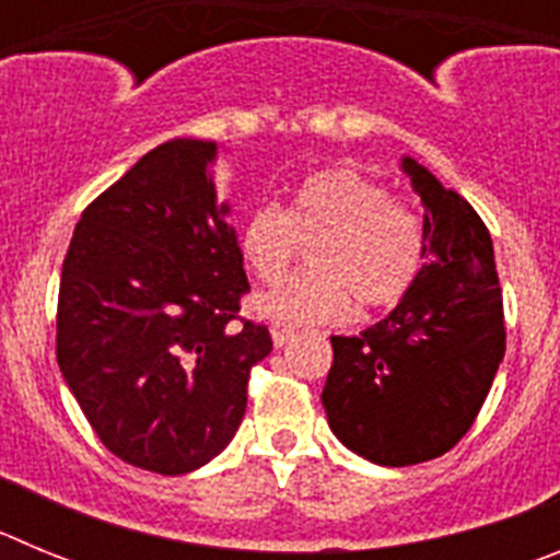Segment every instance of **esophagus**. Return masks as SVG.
Here are the masks:
<instances>
[{
  "label": "esophagus",
  "mask_w": 560,
  "mask_h": 560,
  "mask_svg": "<svg viewBox=\"0 0 560 560\" xmlns=\"http://www.w3.org/2000/svg\"><path fill=\"white\" fill-rule=\"evenodd\" d=\"M291 336H294V328H289V325H271V341H275V348H283V345H289Z\"/></svg>",
  "instance_id": "esophagus-1"
}]
</instances>
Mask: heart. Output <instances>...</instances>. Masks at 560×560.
<instances>
[{
    "mask_svg": "<svg viewBox=\"0 0 560 560\" xmlns=\"http://www.w3.org/2000/svg\"><path fill=\"white\" fill-rule=\"evenodd\" d=\"M311 246V275L260 294L255 311L283 325L339 323L350 300L361 311L398 305L418 277L423 235L412 212L378 182L350 167L305 176L285 210L255 207L237 232L246 269L260 283H280Z\"/></svg>",
    "mask_w": 560,
    "mask_h": 560,
    "instance_id": "heart-1",
    "label": "heart"
}]
</instances>
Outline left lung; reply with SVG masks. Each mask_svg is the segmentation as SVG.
Here are the masks:
<instances>
[{
	"instance_id": "obj_1",
	"label": "left lung",
	"mask_w": 560,
	"mask_h": 560,
	"mask_svg": "<svg viewBox=\"0 0 560 560\" xmlns=\"http://www.w3.org/2000/svg\"><path fill=\"white\" fill-rule=\"evenodd\" d=\"M423 201V266L407 296L359 336H330L323 389L330 432L375 465L427 463L463 440L504 355L491 232L459 192L412 156Z\"/></svg>"
}]
</instances>
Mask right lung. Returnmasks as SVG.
I'll list each match as a JSON object with an SVG mask.
<instances>
[{"label": "right lung", "mask_w": 560, "mask_h": 560, "mask_svg": "<svg viewBox=\"0 0 560 560\" xmlns=\"http://www.w3.org/2000/svg\"><path fill=\"white\" fill-rule=\"evenodd\" d=\"M219 142L148 151L83 210L58 291V368L103 446L179 477L219 457L271 353L266 325H232L249 291Z\"/></svg>", "instance_id": "1"}]
</instances>
